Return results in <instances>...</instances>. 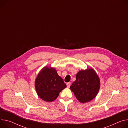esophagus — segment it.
I'll return each mask as SVG.
<instances>
[{
    "label": "esophagus",
    "mask_w": 128,
    "mask_h": 128,
    "mask_svg": "<svg viewBox=\"0 0 128 128\" xmlns=\"http://www.w3.org/2000/svg\"><path fill=\"white\" fill-rule=\"evenodd\" d=\"M66 85H67V87H68V88H69V87H70V86L71 83H70V82H68V83H67Z\"/></svg>",
    "instance_id": "34e87169"
}]
</instances>
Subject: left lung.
I'll list each match as a JSON object with an SVG mask.
<instances>
[{
  "mask_svg": "<svg viewBox=\"0 0 128 128\" xmlns=\"http://www.w3.org/2000/svg\"><path fill=\"white\" fill-rule=\"evenodd\" d=\"M100 87V79L94 69L80 71L76 80L70 86L76 98L82 103L90 102L97 95Z\"/></svg>",
  "mask_w": 128,
  "mask_h": 128,
  "instance_id": "obj_1",
  "label": "left lung"
}]
</instances>
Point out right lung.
Instances as JSON below:
<instances>
[{"mask_svg": "<svg viewBox=\"0 0 128 128\" xmlns=\"http://www.w3.org/2000/svg\"><path fill=\"white\" fill-rule=\"evenodd\" d=\"M66 85L54 68L44 67L38 75L35 88L38 96L43 100L51 102L55 100Z\"/></svg>", "mask_w": 128, "mask_h": 128, "instance_id": "1", "label": "right lung"}]
</instances>
